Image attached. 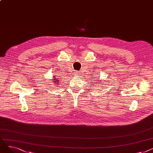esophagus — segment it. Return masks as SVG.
<instances>
[{
    "label": "esophagus",
    "mask_w": 153,
    "mask_h": 153,
    "mask_svg": "<svg viewBox=\"0 0 153 153\" xmlns=\"http://www.w3.org/2000/svg\"><path fill=\"white\" fill-rule=\"evenodd\" d=\"M79 74H80V72H79V71H75V72H74V74H75L76 76L79 75Z\"/></svg>",
    "instance_id": "obj_1"
}]
</instances>
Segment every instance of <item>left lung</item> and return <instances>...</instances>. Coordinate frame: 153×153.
Masks as SVG:
<instances>
[{"mask_svg": "<svg viewBox=\"0 0 153 153\" xmlns=\"http://www.w3.org/2000/svg\"><path fill=\"white\" fill-rule=\"evenodd\" d=\"M100 81V79H98V81Z\"/></svg>", "mask_w": 153, "mask_h": 153, "instance_id": "obj_1", "label": "left lung"}]
</instances>
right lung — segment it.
Wrapping results in <instances>:
<instances>
[{
    "label": "right lung",
    "mask_w": 153,
    "mask_h": 153,
    "mask_svg": "<svg viewBox=\"0 0 153 153\" xmlns=\"http://www.w3.org/2000/svg\"><path fill=\"white\" fill-rule=\"evenodd\" d=\"M53 81H54L53 83H54L55 85H56V84H57L58 82V83L60 82H59V79H58V77H56V78L54 77V78H53Z\"/></svg>",
    "instance_id": "obj_1"
}]
</instances>
